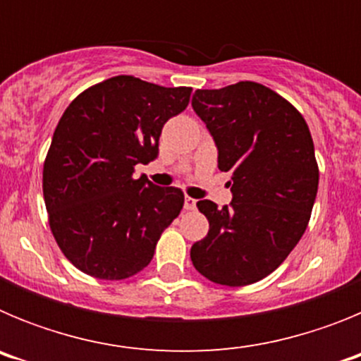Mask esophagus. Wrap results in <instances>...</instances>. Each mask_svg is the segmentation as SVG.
Returning <instances> with one entry per match:
<instances>
[{"label": "esophagus", "instance_id": "34e87169", "mask_svg": "<svg viewBox=\"0 0 361 361\" xmlns=\"http://www.w3.org/2000/svg\"><path fill=\"white\" fill-rule=\"evenodd\" d=\"M197 208V200L193 197H184V209H195Z\"/></svg>", "mask_w": 361, "mask_h": 361}]
</instances>
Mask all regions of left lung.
I'll use <instances>...</instances> for the list:
<instances>
[{
  "instance_id": "8db88e82",
  "label": "left lung",
  "mask_w": 361,
  "mask_h": 361,
  "mask_svg": "<svg viewBox=\"0 0 361 361\" xmlns=\"http://www.w3.org/2000/svg\"><path fill=\"white\" fill-rule=\"evenodd\" d=\"M191 106L229 173L233 200L197 202L209 231L191 245L200 275L229 288L266 279L288 258L307 228L318 191V166L307 123L267 86L240 81L197 90Z\"/></svg>"
}]
</instances>
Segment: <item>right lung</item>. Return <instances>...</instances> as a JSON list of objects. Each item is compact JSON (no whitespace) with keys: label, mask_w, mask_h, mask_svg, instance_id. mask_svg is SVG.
Instances as JSON below:
<instances>
[{"label":"right lung","mask_w":361,"mask_h":361,"mask_svg":"<svg viewBox=\"0 0 361 361\" xmlns=\"http://www.w3.org/2000/svg\"><path fill=\"white\" fill-rule=\"evenodd\" d=\"M190 94L117 75L78 95L59 119L43 168L44 204L57 245L86 275H137L183 209L178 188L155 186L133 170L157 159L162 126Z\"/></svg>","instance_id":"1"}]
</instances>
